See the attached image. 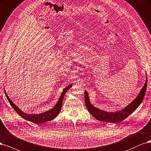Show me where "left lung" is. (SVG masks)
<instances>
[{"label": "left lung", "mask_w": 151, "mask_h": 151, "mask_svg": "<svg viewBox=\"0 0 151 151\" xmlns=\"http://www.w3.org/2000/svg\"><path fill=\"white\" fill-rule=\"evenodd\" d=\"M147 83V77L146 76V80H145V84L139 92L137 96L130 104L126 106L123 109L114 111V112H113V111H106L101 110L98 108L95 107L90 103L88 92L85 90V100L87 110H88V111L93 117L100 121L116 124L119 122L124 120L132 112H134L136 109L142 103V101L144 98L145 91H146Z\"/></svg>", "instance_id": "1"}]
</instances>
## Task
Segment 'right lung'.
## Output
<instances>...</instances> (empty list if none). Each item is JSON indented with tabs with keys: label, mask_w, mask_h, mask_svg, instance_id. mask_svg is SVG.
Segmentation results:
<instances>
[{
	"label": "right lung",
	"mask_w": 151,
	"mask_h": 151,
	"mask_svg": "<svg viewBox=\"0 0 151 151\" xmlns=\"http://www.w3.org/2000/svg\"><path fill=\"white\" fill-rule=\"evenodd\" d=\"M72 86L73 85L70 84L69 85H68L66 88H65L63 90V91L60 95V99L57 101V104L55 105L54 107L50 110L45 111V112H42L39 114H30L24 113V111H22L21 109H19V108H18L17 106L13 103L12 100H11V99L9 98V96L7 95L6 91L4 90V92L9 102L12 106V108L16 111L17 114L20 115L22 118H23L24 119H25L26 120L32 122L33 123L41 124V123L46 122L50 121L52 119H54L55 118H56V116H58V115L60 114V110L61 109L62 102H63V98H64V96L66 93V91L70 88H71Z\"/></svg>",
	"instance_id": "1"
}]
</instances>
